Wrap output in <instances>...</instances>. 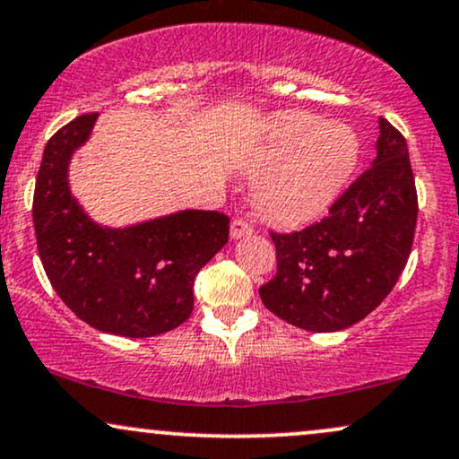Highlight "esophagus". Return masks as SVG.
Here are the masks:
<instances>
[{
    "instance_id": "34e87169",
    "label": "esophagus",
    "mask_w": 459,
    "mask_h": 459,
    "mask_svg": "<svg viewBox=\"0 0 459 459\" xmlns=\"http://www.w3.org/2000/svg\"><path fill=\"white\" fill-rule=\"evenodd\" d=\"M252 235V226L246 222V220H233L230 222V239H241V237Z\"/></svg>"
}]
</instances>
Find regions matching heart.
I'll list each match as a JSON object with an SVG mask.
<instances>
[{
  "label": "heart",
  "instance_id": "1",
  "mask_svg": "<svg viewBox=\"0 0 459 459\" xmlns=\"http://www.w3.org/2000/svg\"><path fill=\"white\" fill-rule=\"evenodd\" d=\"M361 139L344 121H323L307 110H286L246 153L241 170L261 177L254 209L278 229L314 222L342 196L357 173Z\"/></svg>",
  "mask_w": 459,
  "mask_h": 459
}]
</instances>
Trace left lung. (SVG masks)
Returning <instances> with one entry per match:
<instances>
[{
  "mask_svg": "<svg viewBox=\"0 0 459 459\" xmlns=\"http://www.w3.org/2000/svg\"><path fill=\"white\" fill-rule=\"evenodd\" d=\"M417 190L404 136L378 119L377 158L323 222L275 235L278 273L258 289L267 310L295 327L331 333L383 303L406 267Z\"/></svg>",
  "mask_w": 459,
  "mask_h": 459,
  "instance_id": "8db88e82",
  "label": "left lung"
}]
</instances>
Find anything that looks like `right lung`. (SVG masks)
<instances>
[{"instance_id":"right-lung-1","label":"right lung","mask_w":459,"mask_h":459,"mask_svg":"<svg viewBox=\"0 0 459 459\" xmlns=\"http://www.w3.org/2000/svg\"><path fill=\"white\" fill-rule=\"evenodd\" d=\"M98 115H81L47 143L34 192L44 272L87 325L124 338L179 327L195 307V278L229 241V218L181 209L126 226H104L72 195L70 164Z\"/></svg>"}]
</instances>
